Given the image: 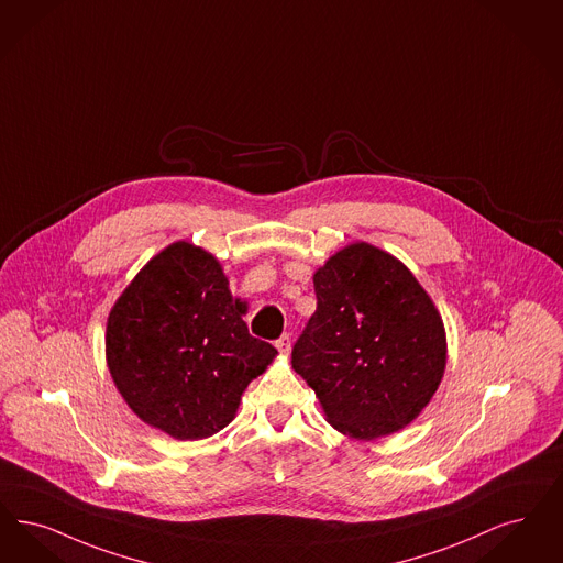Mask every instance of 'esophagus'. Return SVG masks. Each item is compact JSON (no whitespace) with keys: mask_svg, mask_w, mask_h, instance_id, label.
<instances>
[{"mask_svg":"<svg viewBox=\"0 0 563 563\" xmlns=\"http://www.w3.org/2000/svg\"><path fill=\"white\" fill-rule=\"evenodd\" d=\"M276 347L280 354H289L291 352V338L287 333H283L280 338L276 339Z\"/></svg>","mask_w":563,"mask_h":563,"instance_id":"34e87169","label":"esophagus"}]
</instances>
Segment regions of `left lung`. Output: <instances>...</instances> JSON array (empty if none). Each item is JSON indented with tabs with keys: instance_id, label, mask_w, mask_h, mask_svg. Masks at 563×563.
I'll return each instance as SVG.
<instances>
[{
	"instance_id": "8db88e82",
	"label": "left lung",
	"mask_w": 563,
	"mask_h": 563,
	"mask_svg": "<svg viewBox=\"0 0 563 563\" xmlns=\"http://www.w3.org/2000/svg\"><path fill=\"white\" fill-rule=\"evenodd\" d=\"M316 312L292 368L333 428L375 440L408 426L446 366L444 324L405 264L368 243L341 249L314 274Z\"/></svg>"
}]
</instances>
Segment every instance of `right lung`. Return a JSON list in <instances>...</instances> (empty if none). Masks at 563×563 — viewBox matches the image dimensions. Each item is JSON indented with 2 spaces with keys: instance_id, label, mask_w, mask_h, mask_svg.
<instances>
[{
  "instance_id": "1",
  "label": "right lung",
  "mask_w": 563,
  "mask_h": 563,
  "mask_svg": "<svg viewBox=\"0 0 563 563\" xmlns=\"http://www.w3.org/2000/svg\"><path fill=\"white\" fill-rule=\"evenodd\" d=\"M218 260L190 243L153 257L117 299L107 361L135 415L176 440L224 429L276 347L249 335Z\"/></svg>"
}]
</instances>
